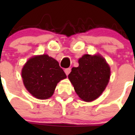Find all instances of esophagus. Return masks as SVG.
Here are the masks:
<instances>
[{"label": "esophagus", "instance_id": "esophagus-1", "mask_svg": "<svg viewBox=\"0 0 135 135\" xmlns=\"http://www.w3.org/2000/svg\"><path fill=\"white\" fill-rule=\"evenodd\" d=\"M64 72H65L66 75V76H68V75L70 74V72H71V69H70V68L66 69L64 70Z\"/></svg>", "mask_w": 135, "mask_h": 135}]
</instances>
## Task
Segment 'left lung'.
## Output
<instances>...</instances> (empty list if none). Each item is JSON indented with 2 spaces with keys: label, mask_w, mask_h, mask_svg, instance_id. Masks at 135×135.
Listing matches in <instances>:
<instances>
[{
  "label": "left lung",
  "mask_w": 135,
  "mask_h": 135,
  "mask_svg": "<svg viewBox=\"0 0 135 135\" xmlns=\"http://www.w3.org/2000/svg\"><path fill=\"white\" fill-rule=\"evenodd\" d=\"M79 66L73 67L68 78L82 100L92 102L100 96L110 78V66L99 55H84Z\"/></svg>",
  "instance_id": "1"
}]
</instances>
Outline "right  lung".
<instances>
[{
  "label": "right lung",
  "mask_w": 135,
  "mask_h": 135,
  "mask_svg": "<svg viewBox=\"0 0 135 135\" xmlns=\"http://www.w3.org/2000/svg\"><path fill=\"white\" fill-rule=\"evenodd\" d=\"M26 89L39 99L52 96L57 83L66 78L57 60L47 55H37L26 61L22 70Z\"/></svg>",
  "instance_id": "obj_1"
}]
</instances>
